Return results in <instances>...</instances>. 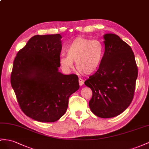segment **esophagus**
Returning a JSON list of instances; mask_svg holds the SVG:
<instances>
[{"instance_id": "34e87169", "label": "esophagus", "mask_w": 149, "mask_h": 149, "mask_svg": "<svg viewBox=\"0 0 149 149\" xmlns=\"http://www.w3.org/2000/svg\"><path fill=\"white\" fill-rule=\"evenodd\" d=\"M79 82L80 86H83L84 84V80H82V79H79Z\"/></svg>"}]
</instances>
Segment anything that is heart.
<instances>
[{
  "mask_svg": "<svg viewBox=\"0 0 149 149\" xmlns=\"http://www.w3.org/2000/svg\"><path fill=\"white\" fill-rule=\"evenodd\" d=\"M67 53V55H61L59 60L65 72H69L73 69L75 62L80 72L90 75L101 67L104 55V46L100 40L77 36L68 45Z\"/></svg>",
  "mask_w": 149,
  "mask_h": 149,
  "instance_id": "heart-1",
  "label": "heart"
}]
</instances>
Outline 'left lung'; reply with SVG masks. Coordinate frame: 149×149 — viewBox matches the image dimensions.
<instances>
[{
    "mask_svg": "<svg viewBox=\"0 0 149 149\" xmlns=\"http://www.w3.org/2000/svg\"><path fill=\"white\" fill-rule=\"evenodd\" d=\"M104 55L101 67L85 81L93 91L89 108L102 118L123 113L133 100L138 68L131 47L115 34L103 35Z\"/></svg>",
    "mask_w": 149,
    "mask_h": 149,
    "instance_id": "obj_1",
    "label": "left lung"
}]
</instances>
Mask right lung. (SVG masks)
Here are the masks:
<instances>
[{
    "instance_id": "obj_1",
    "label": "right lung",
    "mask_w": 149,
    "mask_h": 149,
    "mask_svg": "<svg viewBox=\"0 0 149 149\" xmlns=\"http://www.w3.org/2000/svg\"><path fill=\"white\" fill-rule=\"evenodd\" d=\"M61 39L60 34L34 36L13 63L10 83L18 103L26 116L40 122L58 120L79 89L77 75L58 71Z\"/></svg>"
}]
</instances>
